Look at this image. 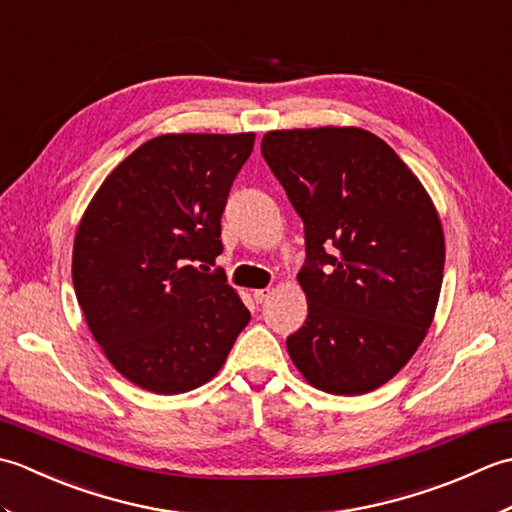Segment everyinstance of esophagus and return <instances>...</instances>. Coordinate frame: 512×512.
Segmentation results:
<instances>
[{
	"instance_id": "esophagus-1",
	"label": "esophagus",
	"mask_w": 512,
	"mask_h": 512,
	"mask_svg": "<svg viewBox=\"0 0 512 512\" xmlns=\"http://www.w3.org/2000/svg\"><path fill=\"white\" fill-rule=\"evenodd\" d=\"M270 295H273V290H270V288H259V290L253 292V297H255L257 303H264L266 299H270Z\"/></svg>"
}]
</instances>
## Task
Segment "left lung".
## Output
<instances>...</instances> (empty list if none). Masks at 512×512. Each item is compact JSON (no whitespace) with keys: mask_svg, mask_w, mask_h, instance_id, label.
<instances>
[{"mask_svg":"<svg viewBox=\"0 0 512 512\" xmlns=\"http://www.w3.org/2000/svg\"><path fill=\"white\" fill-rule=\"evenodd\" d=\"M262 156L306 231L308 319L288 354L312 387L358 396L394 378L427 336L444 233L422 182L361 127L279 129Z\"/></svg>","mask_w":512,"mask_h":512,"instance_id":"obj_1","label":"left lung"}]
</instances>
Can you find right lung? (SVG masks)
<instances>
[{
  "label": "right lung",
  "mask_w": 512,
  "mask_h": 512,
  "mask_svg": "<svg viewBox=\"0 0 512 512\" xmlns=\"http://www.w3.org/2000/svg\"><path fill=\"white\" fill-rule=\"evenodd\" d=\"M255 134H165L129 154L76 228L74 292L129 383L184 394L220 372L250 312L215 266L222 213Z\"/></svg>",
  "instance_id": "right-lung-1"
}]
</instances>
